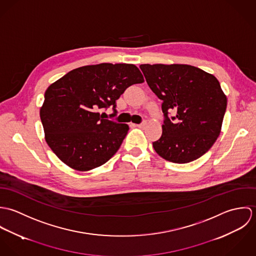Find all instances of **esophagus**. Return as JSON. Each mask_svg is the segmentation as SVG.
<instances>
[{"mask_svg": "<svg viewBox=\"0 0 256 256\" xmlns=\"http://www.w3.org/2000/svg\"><path fill=\"white\" fill-rule=\"evenodd\" d=\"M146 121H144V122H142V123H141V124H136V125H135V126H136V127H138V128H144V127H145V126H146Z\"/></svg>", "mask_w": 256, "mask_h": 256, "instance_id": "1", "label": "esophagus"}]
</instances>
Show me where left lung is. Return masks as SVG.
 Segmentation results:
<instances>
[{"label": "left lung", "mask_w": 256, "mask_h": 256, "mask_svg": "<svg viewBox=\"0 0 256 256\" xmlns=\"http://www.w3.org/2000/svg\"><path fill=\"white\" fill-rule=\"evenodd\" d=\"M146 82L162 100L164 122L152 143L166 160L187 164L210 150L219 137L226 96L212 74L185 64H143ZM168 112L176 115L170 120Z\"/></svg>", "instance_id": "obj_1"}]
</instances>
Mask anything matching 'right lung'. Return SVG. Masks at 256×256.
Returning <instances> with one entry per match:
<instances>
[{
  "label": "right lung",
  "mask_w": 256,
  "mask_h": 256,
  "mask_svg": "<svg viewBox=\"0 0 256 256\" xmlns=\"http://www.w3.org/2000/svg\"><path fill=\"white\" fill-rule=\"evenodd\" d=\"M143 82L133 64L102 63L66 74L48 86L39 111L47 145L74 170L102 166L119 150L129 126L104 119L100 110H115L125 90Z\"/></svg>",
  "instance_id": "right-lung-1"
}]
</instances>
